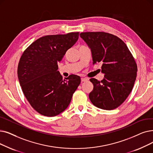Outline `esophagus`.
<instances>
[{
  "mask_svg": "<svg viewBox=\"0 0 153 153\" xmlns=\"http://www.w3.org/2000/svg\"><path fill=\"white\" fill-rule=\"evenodd\" d=\"M88 81V78H84V77H82L81 78V82H85Z\"/></svg>",
  "mask_w": 153,
  "mask_h": 153,
  "instance_id": "1",
  "label": "esophagus"
}]
</instances>
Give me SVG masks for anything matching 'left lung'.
I'll use <instances>...</instances> for the list:
<instances>
[{
  "label": "left lung",
  "mask_w": 153,
  "mask_h": 153,
  "mask_svg": "<svg viewBox=\"0 0 153 153\" xmlns=\"http://www.w3.org/2000/svg\"><path fill=\"white\" fill-rule=\"evenodd\" d=\"M81 37L91 50L93 64L101 63L102 81L91 78L94 85L89 97L96 107L112 110L121 105L131 92L137 68L127 45L118 37L104 32H82Z\"/></svg>",
  "instance_id": "obj_1"
}]
</instances>
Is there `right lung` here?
<instances>
[{"mask_svg": "<svg viewBox=\"0 0 153 153\" xmlns=\"http://www.w3.org/2000/svg\"><path fill=\"white\" fill-rule=\"evenodd\" d=\"M79 32L45 36L26 49L20 59L17 74L26 99L39 114L56 116L63 112L81 83L77 75L63 79L57 63L74 45Z\"/></svg>", "mask_w": 153, "mask_h": 153, "instance_id": "obj_1", "label": "right lung"}]
</instances>
